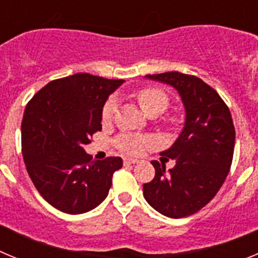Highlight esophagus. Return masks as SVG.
Masks as SVG:
<instances>
[{"label": "esophagus", "mask_w": 258, "mask_h": 258, "mask_svg": "<svg viewBox=\"0 0 258 258\" xmlns=\"http://www.w3.org/2000/svg\"><path fill=\"white\" fill-rule=\"evenodd\" d=\"M138 163H140V160L133 159V157H125V159H124L125 165H129V164H138Z\"/></svg>", "instance_id": "esophagus-1"}]
</instances>
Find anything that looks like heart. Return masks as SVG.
I'll list each match as a JSON object with an SVG mask.
<instances>
[{
    "mask_svg": "<svg viewBox=\"0 0 258 258\" xmlns=\"http://www.w3.org/2000/svg\"><path fill=\"white\" fill-rule=\"evenodd\" d=\"M137 99L141 107L147 115L152 113H161L168 106V97L160 89L145 88L137 93ZM117 108V101L115 97L108 98L102 108V121L108 122L112 120L113 115ZM156 143L154 137L138 136V134L122 133L117 137L116 146L125 154L140 155L147 149L152 147Z\"/></svg>",
    "mask_w": 258,
    "mask_h": 258,
    "instance_id": "heart-1",
    "label": "heart"
}]
</instances>
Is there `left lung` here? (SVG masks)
I'll use <instances>...</instances> for the list:
<instances>
[{
  "instance_id": "8db88e82",
  "label": "left lung",
  "mask_w": 258,
  "mask_h": 258,
  "mask_svg": "<svg viewBox=\"0 0 258 258\" xmlns=\"http://www.w3.org/2000/svg\"><path fill=\"white\" fill-rule=\"evenodd\" d=\"M178 92L186 120L170 149L160 152L174 159V168L151 161L155 177L143 184L150 206L170 218L187 217L206 207L218 192L231 166L235 127L229 107L202 79L181 72L147 75Z\"/></svg>"
}]
</instances>
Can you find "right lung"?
Segmentation results:
<instances>
[{
	"instance_id": "add662e5",
	"label": "right lung",
	"mask_w": 258,
	"mask_h": 258,
	"mask_svg": "<svg viewBox=\"0 0 258 258\" xmlns=\"http://www.w3.org/2000/svg\"><path fill=\"white\" fill-rule=\"evenodd\" d=\"M122 83L76 74L50 81L27 104L23 159L41 197L58 211L85 213L108 195L121 157L93 160L84 146L102 131V108Z\"/></svg>"
}]
</instances>
